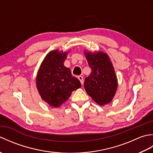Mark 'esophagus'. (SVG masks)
I'll list each match as a JSON object with an SVG mask.
<instances>
[{
  "mask_svg": "<svg viewBox=\"0 0 153 153\" xmlns=\"http://www.w3.org/2000/svg\"><path fill=\"white\" fill-rule=\"evenodd\" d=\"M77 78L79 79V80L80 81V82H81V84H82V85H83V77L82 76H78Z\"/></svg>",
  "mask_w": 153,
  "mask_h": 153,
  "instance_id": "1",
  "label": "esophagus"
}]
</instances>
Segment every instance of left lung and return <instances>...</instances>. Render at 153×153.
I'll return each mask as SVG.
<instances>
[{"label": "left lung", "mask_w": 153, "mask_h": 153, "mask_svg": "<svg viewBox=\"0 0 153 153\" xmlns=\"http://www.w3.org/2000/svg\"><path fill=\"white\" fill-rule=\"evenodd\" d=\"M91 73L86 77L84 87L87 93L100 106L112 100L118 88V79L108 55L102 51H84Z\"/></svg>", "instance_id": "8db88e82"}]
</instances>
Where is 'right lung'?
I'll return each instance as SVG.
<instances>
[{"mask_svg": "<svg viewBox=\"0 0 153 153\" xmlns=\"http://www.w3.org/2000/svg\"><path fill=\"white\" fill-rule=\"evenodd\" d=\"M69 51H50L45 57L36 77V87L41 99L58 108L69 99L74 91L80 88L79 79L64 65Z\"/></svg>", "mask_w": 153, "mask_h": 153, "instance_id": "obj_1", "label": "right lung"}]
</instances>
